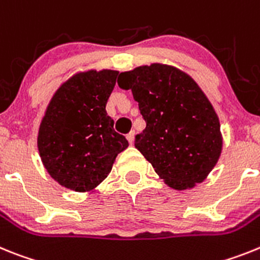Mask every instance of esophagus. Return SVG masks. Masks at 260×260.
<instances>
[{"mask_svg":"<svg viewBox=\"0 0 260 260\" xmlns=\"http://www.w3.org/2000/svg\"><path fill=\"white\" fill-rule=\"evenodd\" d=\"M127 140H128V143L133 144V141H135V132H133V131H131V132L128 133Z\"/></svg>","mask_w":260,"mask_h":260,"instance_id":"obj_1","label":"esophagus"}]
</instances>
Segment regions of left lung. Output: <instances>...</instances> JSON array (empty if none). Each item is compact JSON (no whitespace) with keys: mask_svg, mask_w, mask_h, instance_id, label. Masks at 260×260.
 I'll list each match as a JSON object with an SVG mask.
<instances>
[{"mask_svg":"<svg viewBox=\"0 0 260 260\" xmlns=\"http://www.w3.org/2000/svg\"><path fill=\"white\" fill-rule=\"evenodd\" d=\"M146 123L135 146L170 187L200 183L220 157L222 140L213 107L195 81L177 68L152 64L120 73Z\"/></svg>","mask_w":260,"mask_h":260,"instance_id":"8db88e82","label":"left lung"}]
</instances>
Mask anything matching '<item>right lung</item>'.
<instances>
[{"instance_id":"obj_1","label":"right lung","mask_w":260,"mask_h":260,"mask_svg":"<svg viewBox=\"0 0 260 260\" xmlns=\"http://www.w3.org/2000/svg\"><path fill=\"white\" fill-rule=\"evenodd\" d=\"M119 72L78 73L56 91L43 117L38 148L43 165L61 186L89 191L111 173L128 141L114 129L106 105Z\"/></svg>"}]
</instances>
